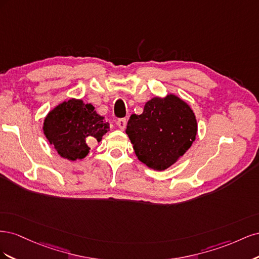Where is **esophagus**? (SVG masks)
Listing matches in <instances>:
<instances>
[{"mask_svg":"<svg viewBox=\"0 0 259 259\" xmlns=\"http://www.w3.org/2000/svg\"><path fill=\"white\" fill-rule=\"evenodd\" d=\"M126 122H127L126 119H119L116 121V125L119 126L120 130L123 131L125 128V126H126Z\"/></svg>","mask_w":259,"mask_h":259,"instance_id":"1","label":"esophagus"}]
</instances>
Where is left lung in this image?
Listing matches in <instances>:
<instances>
[{"instance_id":"8db88e82","label":"left lung","mask_w":259,"mask_h":259,"mask_svg":"<svg viewBox=\"0 0 259 259\" xmlns=\"http://www.w3.org/2000/svg\"><path fill=\"white\" fill-rule=\"evenodd\" d=\"M140 162L165 170L189 150L198 134L191 107L174 94L148 100L142 114H132L125 130Z\"/></svg>"}]
</instances>
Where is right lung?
Instances as JSON below:
<instances>
[{"label":"right lung","instance_id":"right-lung-1","mask_svg":"<svg viewBox=\"0 0 259 259\" xmlns=\"http://www.w3.org/2000/svg\"><path fill=\"white\" fill-rule=\"evenodd\" d=\"M110 128L105 117L95 107L82 99L70 98L62 101L44 117L43 132L55 150L69 161L82 160L90 153L88 140L99 143Z\"/></svg>","mask_w":259,"mask_h":259}]
</instances>
